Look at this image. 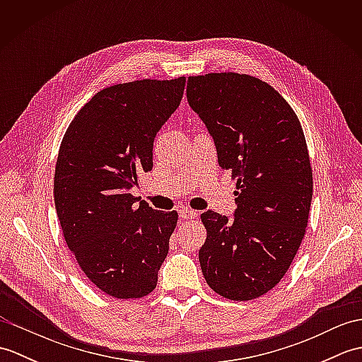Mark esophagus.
Wrapping results in <instances>:
<instances>
[{
  "mask_svg": "<svg viewBox=\"0 0 362 362\" xmlns=\"http://www.w3.org/2000/svg\"><path fill=\"white\" fill-rule=\"evenodd\" d=\"M179 216L182 219H193L197 216V211L191 210V209H187V206H182V209L179 210Z\"/></svg>",
  "mask_w": 362,
  "mask_h": 362,
  "instance_id": "obj_1",
  "label": "esophagus"
}]
</instances>
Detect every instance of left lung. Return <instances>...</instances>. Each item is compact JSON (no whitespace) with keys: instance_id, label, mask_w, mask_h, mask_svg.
Wrapping results in <instances>:
<instances>
[{"instance_id":"obj_1","label":"left lung","mask_w":362,"mask_h":362,"mask_svg":"<svg viewBox=\"0 0 362 362\" xmlns=\"http://www.w3.org/2000/svg\"><path fill=\"white\" fill-rule=\"evenodd\" d=\"M187 99L238 188L232 216H201L204 279L226 298H257L286 274L308 224L313 173L302 126L279 91L247 74L188 78Z\"/></svg>"}]
</instances>
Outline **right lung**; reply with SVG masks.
Instances as JSON below:
<instances>
[{"label": "right lung", "instance_id": "add662e5", "mask_svg": "<svg viewBox=\"0 0 362 362\" xmlns=\"http://www.w3.org/2000/svg\"><path fill=\"white\" fill-rule=\"evenodd\" d=\"M185 78L104 88L68 126L54 175V202L68 249L87 279L117 298L157 286L177 211L130 194L152 169L153 140L180 105Z\"/></svg>", "mask_w": 362, "mask_h": 362}]
</instances>
